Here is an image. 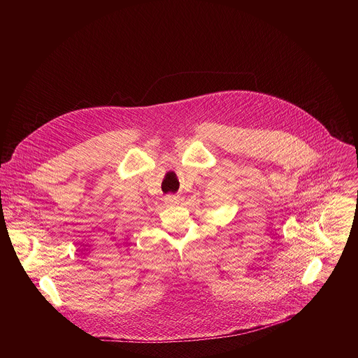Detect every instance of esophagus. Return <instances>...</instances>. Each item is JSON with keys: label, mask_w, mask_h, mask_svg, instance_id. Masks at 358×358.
I'll return each instance as SVG.
<instances>
[{"label": "esophagus", "mask_w": 358, "mask_h": 358, "mask_svg": "<svg viewBox=\"0 0 358 358\" xmlns=\"http://www.w3.org/2000/svg\"><path fill=\"white\" fill-rule=\"evenodd\" d=\"M166 201H167V203H178L180 202V196L170 194V195L166 196Z\"/></svg>", "instance_id": "obj_1"}]
</instances>
